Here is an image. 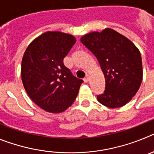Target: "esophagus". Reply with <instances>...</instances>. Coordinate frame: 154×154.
Instances as JSON below:
<instances>
[{
  "instance_id": "esophagus-1",
  "label": "esophagus",
  "mask_w": 154,
  "mask_h": 154,
  "mask_svg": "<svg viewBox=\"0 0 154 154\" xmlns=\"http://www.w3.org/2000/svg\"><path fill=\"white\" fill-rule=\"evenodd\" d=\"M83 80H84V82H89V76L88 75H86L85 78L83 79Z\"/></svg>"
}]
</instances>
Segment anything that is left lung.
<instances>
[{
	"label": "left lung",
	"mask_w": 154,
	"mask_h": 154,
	"mask_svg": "<svg viewBox=\"0 0 154 154\" xmlns=\"http://www.w3.org/2000/svg\"><path fill=\"white\" fill-rule=\"evenodd\" d=\"M81 42L99 61L106 80L99 103L109 108H119L135 96L143 79L140 52L130 40L111 28L83 35Z\"/></svg>",
	"instance_id": "left-lung-1"
}]
</instances>
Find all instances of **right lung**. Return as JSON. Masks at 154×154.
<instances>
[{
    "label": "right lung",
    "mask_w": 154,
    "mask_h": 154,
    "mask_svg": "<svg viewBox=\"0 0 154 154\" xmlns=\"http://www.w3.org/2000/svg\"><path fill=\"white\" fill-rule=\"evenodd\" d=\"M75 42L69 34L47 31L32 41L24 51L21 62L24 89L35 104L48 112L67 109L83 82L63 63Z\"/></svg>",
    "instance_id": "right-lung-1"
}]
</instances>
